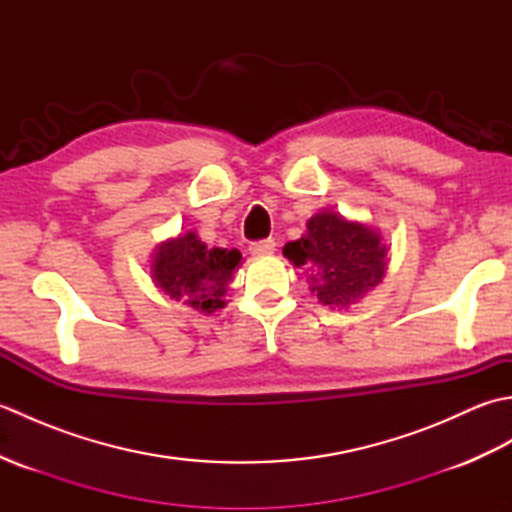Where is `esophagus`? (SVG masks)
<instances>
[{"mask_svg": "<svg viewBox=\"0 0 512 512\" xmlns=\"http://www.w3.org/2000/svg\"><path fill=\"white\" fill-rule=\"evenodd\" d=\"M250 255L262 257V255H270L275 250V239H259V242H253L248 246Z\"/></svg>", "mask_w": 512, "mask_h": 512, "instance_id": "esophagus-1", "label": "esophagus"}]
</instances>
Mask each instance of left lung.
Wrapping results in <instances>:
<instances>
[{"instance_id": "1", "label": "left lung", "mask_w": 512, "mask_h": 512, "mask_svg": "<svg viewBox=\"0 0 512 512\" xmlns=\"http://www.w3.org/2000/svg\"><path fill=\"white\" fill-rule=\"evenodd\" d=\"M295 266H306L310 290L323 306L347 308L380 284L387 266V248L380 235L339 213L323 211L308 222V233L284 246Z\"/></svg>"}]
</instances>
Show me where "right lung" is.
<instances>
[{"label":"right lung","mask_w":512,"mask_h":512,"mask_svg":"<svg viewBox=\"0 0 512 512\" xmlns=\"http://www.w3.org/2000/svg\"><path fill=\"white\" fill-rule=\"evenodd\" d=\"M239 259L242 253L237 248H206L198 235L187 233L158 248L154 279L171 299L213 312L224 306L222 297Z\"/></svg>","instance_id":"obj_1"}]
</instances>
